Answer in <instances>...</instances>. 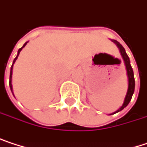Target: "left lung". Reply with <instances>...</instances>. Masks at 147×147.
<instances>
[{"label":"left lung","instance_id":"obj_1","mask_svg":"<svg viewBox=\"0 0 147 147\" xmlns=\"http://www.w3.org/2000/svg\"><path fill=\"white\" fill-rule=\"evenodd\" d=\"M116 45L117 47H119V52L121 53V55L123 57V60L125 61V67H126V71H127V76H128V89H127V93H126V95H125V100H124V103L122 105V107L117 110L115 113H112V114H114L121 110H123L128 104H129L132 97H133V94L134 93V87H135V80H134V71H133V68L130 65V60H129V57L127 56V54L125 53V48L122 47V45L118 42L117 40H113Z\"/></svg>","mask_w":147,"mask_h":147}]
</instances>
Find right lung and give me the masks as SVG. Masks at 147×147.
Listing matches in <instances>:
<instances>
[{"mask_svg": "<svg viewBox=\"0 0 147 147\" xmlns=\"http://www.w3.org/2000/svg\"><path fill=\"white\" fill-rule=\"evenodd\" d=\"M27 43H28V42H26V43H25V44L23 45V47H21V48H20L19 50H18L17 56H16V57H15V59L13 60V63L15 62V61L17 60L18 56H19V53H20V52H21V51H22V48H23V47H25V46L27 45ZM13 65H12V67H11V70H10V77H9V86H10V89H11V91H12V93H13V87H12V83H11V82H12V73H13Z\"/></svg>", "mask_w": 147, "mask_h": 147, "instance_id": "add662e5", "label": "right lung"}]
</instances>
